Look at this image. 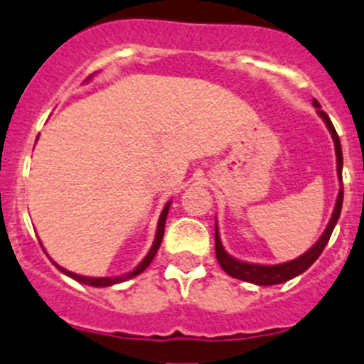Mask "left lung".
I'll return each mask as SVG.
<instances>
[{
	"mask_svg": "<svg viewBox=\"0 0 364 364\" xmlns=\"http://www.w3.org/2000/svg\"><path fill=\"white\" fill-rule=\"evenodd\" d=\"M313 105L318 109V114L321 116V119L327 123L328 130L332 134V139H334V148H336V159H338V175L341 178V166H343V154H341V143H340V137H338V132H336L334 124H332L331 117L327 116V112L321 110V105L313 100ZM341 205H343V189H340V195H338V202H336L334 207V213H332L331 221H328L327 228H325L323 236L316 241L311 250H307L306 254L300 255L299 259L295 261H289V262H282V264H275V266H262V264H250V262H243V261H237V259L230 257L227 252L223 250L221 247V241H220V234H218V227L216 232H214V241H216V259L220 262L221 268L228 273L230 277L234 279H241L245 282H252V284H257V286H273V284H282L286 280L293 279V277L300 275V273L306 272L318 257L320 254L323 252L325 245L328 243L331 240V234L334 230L336 223H338V218L341 214Z\"/></svg>",
	"mask_w": 364,
	"mask_h": 364,
	"instance_id": "1",
	"label": "left lung"
}]
</instances>
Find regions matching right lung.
<instances>
[{
  "instance_id": "add662e5",
  "label": "right lung",
  "mask_w": 364,
  "mask_h": 364,
  "mask_svg": "<svg viewBox=\"0 0 364 364\" xmlns=\"http://www.w3.org/2000/svg\"><path fill=\"white\" fill-rule=\"evenodd\" d=\"M168 210H169V203L164 207V209H162L161 218H159L157 236H155L154 247L150 248V252H148L146 257H144L143 261H141V264L137 266V268L134 269V272L127 273V275H123V277H114V279H112V277H100V279H92V277H82V275H76V273H73V272H68V269L60 268V266H58L57 262H53V264L57 266V268L60 269L62 273H65V275L71 277V279L78 280V282H82V284H89V286H95V288H105V286H112V284H117V282H123V280L132 279V277H136V275H139V273H143L144 269L148 268V264H150V262L154 261L155 254H157L159 247H161V243H162V236H164V225H166V216H168Z\"/></svg>"
}]
</instances>
